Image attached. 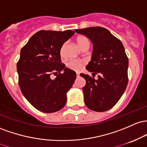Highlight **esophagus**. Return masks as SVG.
<instances>
[{"label": "esophagus", "mask_w": 147, "mask_h": 147, "mask_svg": "<svg viewBox=\"0 0 147 147\" xmlns=\"http://www.w3.org/2000/svg\"><path fill=\"white\" fill-rule=\"evenodd\" d=\"M76 76H77V77L80 76V74H79V73H76Z\"/></svg>", "instance_id": "34e87169"}]
</instances>
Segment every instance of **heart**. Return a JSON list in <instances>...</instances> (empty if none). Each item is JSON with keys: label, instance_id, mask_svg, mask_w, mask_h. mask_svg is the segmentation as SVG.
Instances as JSON below:
<instances>
[{"label": "heart", "instance_id": "obj_1", "mask_svg": "<svg viewBox=\"0 0 147 147\" xmlns=\"http://www.w3.org/2000/svg\"><path fill=\"white\" fill-rule=\"evenodd\" d=\"M76 42L78 43V45L80 49H82L85 47H90V40L88 38L85 37V36H79V37L76 39ZM66 43L62 44V47L60 49V55L62 57L65 56V48H66ZM84 63L82 60H70L67 62L66 65L68 68L72 69L74 71H79L80 69H82V66H83Z\"/></svg>", "mask_w": 147, "mask_h": 147}]
</instances>
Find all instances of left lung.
I'll use <instances>...</instances> for the list:
<instances>
[{
  "mask_svg": "<svg viewBox=\"0 0 147 147\" xmlns=\"http://www.w3.org/2000/svg\"><path fill=\"white\" fill-rule=\"evenodd\" d=\"M93 44L92 60L86 69L93 77L80 74L86 84L82 87L84 100L89 109L105 112L111 109L120 99L128 84V58L119 39L104 28L76 29ZM96 74L98 79L93 78Z\"/></svg>",
  "mask_w": 147,
  "mask_h": 147,
  "instance_id": "obj_1",
  "label": "left lung"
}]
</instances>
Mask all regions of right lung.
<instances>
[{"mask_svg":"<svg viewBox=\"0 0 147 147\" xmlns=\"http://www.w3.org/2000/svg\"><path fill=\"white\" fill-rule=\"evenodd\" d=\"M74 33L69 30H40L21 49L16 64L19 87L25 98L39 111L55 113L66 104L67 92L73 85L76 74L65 68L60 52L62 44ZM54 73L57 75L53 80L50 76Z\"/></svg>","mask_w":147,"mask_h":147,"instance_id":"obj_1","label":"right lung"}]
</instances>
